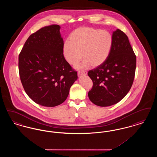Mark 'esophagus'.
<instances>
[{
    "label": "esophagus",
    "mask_w": 157,
    "mask_h": 157,
    "mask_svg": "<svg viewBox=\"0 0 157 157\" xmlns=\"http://www.w3.org/2000/svg\"><path fill=\"white\" fill-rule=\"evenodd\" d=\"M87 74V72L86 71H79L78 72V75L79 76L82 75H86Z\"/></svg>",
    "instance_id": "34e87169"
}]
</instances>
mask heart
<instances>
[{"mask_svg":"<svg viewBox=\"0 0 157 157\" xmlns=\"http://www.w3.org/2000/svg\"><path fill=\"white\" fill-rule=\"evenodd\" d=\"M113 45L111 34L106 30L90 27H82L70 35L65 42L63 53L65 59L72 65L84 59L81 67L91 65L97 67L108 58Z\"/></svg>","mask_w":157,"mask_h":157,"instance_id":"obj_1","label":"heart"}]
</instances>
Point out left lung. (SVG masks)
Segmentation results:
<instances>
[{
	"mask_svg": "<svg viewBox=\"0 0 157 157\" xmlns=\"http://www.w3.org/2000/svg\"><path fill=\"white\" fill-rule=\"evenodd\" d=\"M112 36L113 45L108 58L88 72L93 82L88 97L92 103L99 106L119 102L129 91L134 79L136 56L128 37L118 29Z\"/></svg>",
	"mask_w": 157,
	"mask_h": 157,
	"instance_id": "1",
	"label": "left lung"
}]
</instances>
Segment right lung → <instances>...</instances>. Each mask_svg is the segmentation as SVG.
Listing matches in <instances>:
<instances>
[{"mask_svg": "<svg viewBox=\"0 0 157 157\" xmlns=\"http://www.w3.org/2000/svg\"><path fill=\"white\" fill-rule=\"evenodd\" d=\"M59 25L43 27L30 35L19 55V73L25 91L36 104L63 103L78 79L63 53Z\"/></svg>", "mask_w": 157, "mask_h": 157, "instance_id": "right-lung-1", "label": "right lung"}]
</instances>
